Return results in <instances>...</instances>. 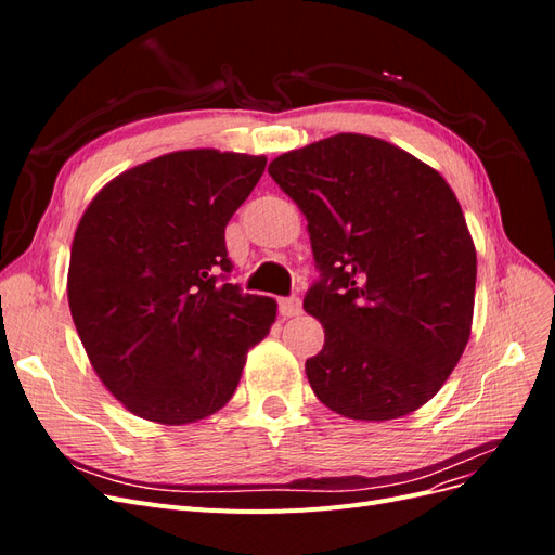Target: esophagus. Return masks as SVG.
Instances as JSON below:
<instances>
[{
  "label": "esophagus",
  "mask_w": 555,
  "mask_h": 555,
  "mask_svg": "<svg viewBox=\"0 0 555 555\" xmlns=\"http://www.w3.org/2000/svg\"><path fill=\"white\" fill-rule=\"evenodd\" d=\"M300 312H304V306H300V298L292 296V298H282L280 300V314L282 317H298Z\"/></svg>",
  "instance_id": "esophagus-1"
}]
</instances>
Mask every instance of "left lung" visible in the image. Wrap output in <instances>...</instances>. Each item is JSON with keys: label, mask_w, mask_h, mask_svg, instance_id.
<instances>
[{"label": "left lung", "mask_w": 555, "mask_h": 555, "mask_svg": "<svg viewBox=\"0 0 555 555\" xmlns=\"http://www.w3.org/2000/svg\"><path fill=\"white\" fill-rule=\"evenodd\" d=\"M268 173L306 215L324 326L306 361L314 396L357 422L405 416L438 393L469 340L477 249L449 182L405 150L335 133Z\"/></svg>", "instance_id": "1"}]
</instances>
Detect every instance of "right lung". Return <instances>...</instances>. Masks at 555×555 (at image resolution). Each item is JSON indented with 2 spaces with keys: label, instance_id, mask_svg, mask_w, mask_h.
Returning <instances> with one entry per match:
<instances>
[{
  "label": "right lung",
  "instance_id": "add662e5",
  "mask_svg": "<svg viewBox=\"0 0 555 555\" xmlns=\"http://www.w3.org/2000/svg\"><path fill=\"white\" fill-rule=\"evenodd\" d=\"M266 157L178 150L113 178L82 212L66 296L96 377L164 426L222 410L278 304L222 282L224 229Z\"/></svg>",
  "mask_w": 555,
  "mask_h": 555
}]
</instances>
